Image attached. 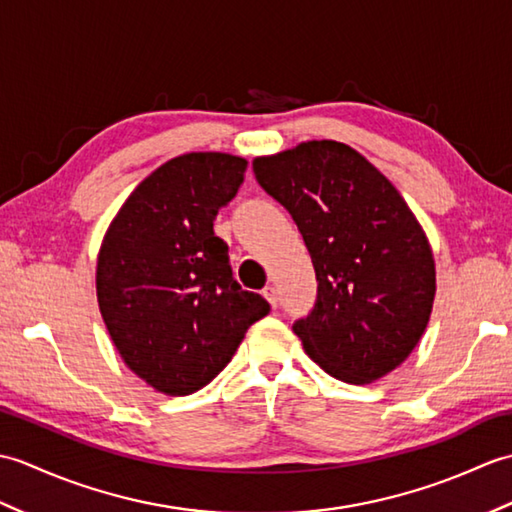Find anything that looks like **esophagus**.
Here are the masks:
<instances>
[{
	"label": "esophagus",
	"mask_w": 512,
	"mask_h": 512,
	"mask_svg": "<svg viewBox=\"0 0 512 512\" xmlns=\"http://www.w3.org/2000/svg\"><path fill=\"white\" fill-rule=\"evenodd\" d=\"M264 297L268 299V303H270V306H273V308H277V290H275V286H266L264 288Z\"/></svg>",
	"instance_id": "1"
}]
</instances>
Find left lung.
<instances>
[{"mask_svg": "<svg viewBox=\"0 0 512 512\" xmlns=\"http://www.w3.org/2000/svg\"><path fill=\"white\" fill-rule=\"evenodd\" d=\"M292 215L317 273V303L292 330L330 376L365 385L396 369L427 330L436 264L416 215L372 162L308 140L253 162Z\"/></svg>", "mask_w": 512, "mask_h": 512, "instance_id": "1", "label": "left lung"}]
</instances>
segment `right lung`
Segmentation results:
<instances>
[{"label": "right lung", "mask_w": 512, "mask_h": 512, "mask_svg": "<svg viewBox=\"0 0 512 512\" xmlns=\"http://www.w3.org/2000/svg\"><path fill=\"white\" fill-rule=\"evenodd\" d=\"M248 162L217 151L171 158L116 213L96 262V297L118 354L147 385L187 396L231 361L270 306L242 290L217 211L244 182Z\"/></svg>", "instance_id": "right-lung-1"}]
</instances>
